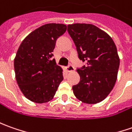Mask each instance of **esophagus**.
Returning a JSON list of instances; mask_svg holds the SVG:
<instances>
[{"mask_svg": "<svg viewBox=\"0 0 132 132\" xmlns=\"http://www.w3.org/2000/svg\"><path fill=\"white\" fill-rule=\"evenodd\" d=\"M65 70H66L67 72H71V71H74V70L75 69H74V68H73V66L70 65V66L66 67V68H65Z\"/></svg>", "mask_w": 132, "mask_h": 132, "instance_id": "obj_1", "label": "esophagus"}]
</instances>
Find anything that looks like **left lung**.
<instances>
[{"mask_svg": "<svg viewBox=\"0 0 132 132\" xmlns=\"http://www.w3.org/2000/svg\"><path fill=\"white\" fill-rule=\"evenodd\" d=\"M67 30L79 59L87 63L77 69L80 81L72 87L73 94L84 103H100L117 79L120 59L115 43L109 35L93 24H69Z\"/></svg>", "mask_w": 132, "mask_h": 132, "instance_id": "1", "label": "left lung"}]
</instances>
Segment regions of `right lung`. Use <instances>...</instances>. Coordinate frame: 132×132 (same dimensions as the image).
<instances>
[{
	"mask_svg": "<svg viewBox=\"0 0 132 132\" xmlns=\"http://www.w3.org/2000/svg\"><path fill=\"white\" fill-rule=\"evenodd\" d=\"M66 28L63 24L43 25L29 33L17 51L14 59L16 82L32 102L45 103L53 100L63 79L62 68L50 59L56 40Z\"/></svg>",
	"mask_w": 132,
	"mask_h": 132,
	"instance_id": "right-lung-1",
	"label": "right lung"
}]
</instances>
